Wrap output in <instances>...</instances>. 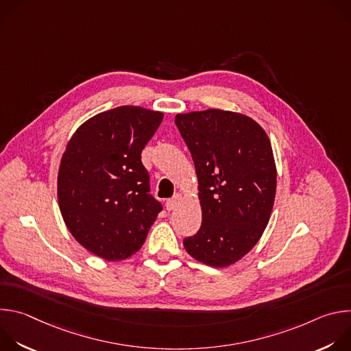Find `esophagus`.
I'll return each instance as SVG.
<instances>
[{
  "instance_id": "1",
  "label": "esophagus",
  "mask_w": 351,
  "mask_h": 351,
  "mask_svg": "<svg viewBox=\"0 0 351 351\" xmlns=\"http://www.w3.org/2000/svg\"><path fill=\"white\" fill-rule=\"evenodd\" d=\"M179 199H180V197H179V195H176V197H173V198L167 199V203H165V208H167V211H172V210H175V208H176V206H178V203H179Z\"/></svg>"
}]
</instances>
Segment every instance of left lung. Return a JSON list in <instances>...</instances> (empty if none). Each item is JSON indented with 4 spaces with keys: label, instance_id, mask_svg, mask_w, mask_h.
<instances>
[{
    "label": "left lung",
    "instance_id": "8db88e82",
    "mask_svg": "<svg viewBox=\"0 0 351 351\" xmlns=\"http://www.w3.org/2000/svg\"><path fill=\"white\" fill-rule=\"evenodd\" d=\"M175 123L198 178L203 221L184 237L186 252L210 267H228L252 250L274 207L276 167L265 130L241 114H178Z\"/></svg>",
    "mask_w": 351,
    "mask_h": 351
}]
</instances>
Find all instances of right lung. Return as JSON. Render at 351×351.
<instances>
[{"label":"right lung","mask_w":351,"mask_h":351,"mask_svg":"<svg viewBox=\"0 0 351 351\" xmlns=\"http://www.w3.org/2000/svg\"><path fill=\"white\" fill-rule=\"evenodd\" d=\"M162 112L122 106L86 121L69 140L58 172V203L72 236L107 261L143 245L162 211L149 194L141 152Z\"/></svg>","instance_id":"1"}]
</instances>
